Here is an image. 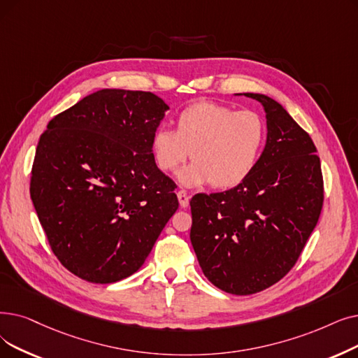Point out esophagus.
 Instances as JSON below:
<instances>
[{"mask_svg":"<svg viewBox=\"0 0 358 358\" xmlns=\"http://www.w3.org/2000/svg\"><path fill=\"white\" fill-rule=\"evenodd\" d=\"M177 197H178V201H180V206L181 208H187L189 206V196H187V193H185L184 190H180L177 193Z\"/></svg>","mask_w":358,"mask_h":358,"instance_id":"34e87169","label":"esophagus"}]
</instances>
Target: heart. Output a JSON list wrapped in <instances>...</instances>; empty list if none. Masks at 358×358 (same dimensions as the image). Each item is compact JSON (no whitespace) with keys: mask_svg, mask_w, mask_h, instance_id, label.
Wrapping results in <instances>:
<instances>
[{"mask_svg":"<svg viewBox=\"0 0 358 358\" xmlns=\"http://www.w3.org/2000/svg\"><path fill=\"white\" fill-rule=\"evenodd\" d=\"M265 137V122L257 113L197 102L177 115L176 131H155L152 149L162 171H174L193 158L194 162L177 174L182 185L210 182L216 189H231L252 174Z\"/></svg>","mask_w":358,"mask_h":358,"instance_id":"heart-1","label":"heart"}]
</instances>
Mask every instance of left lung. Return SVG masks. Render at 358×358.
<instances>
[{"label":"left lung","mask_w":358,"mask_h":358,"mask_svg":"<svg viewBox=\"0 0 358 358\" xmlns=\"http://www.w3.org/2000/svg\"><path fill=\"white\" fill-rule=\"evenodd\" d=\"M266 113L268 137L243 182L190 200V240L205 276L220 289L248 295L282 279L300 257L323 205L320 159L285 108L244 93Z\"/></svg>","instance_id":"1"}]
</instances>
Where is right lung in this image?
Returning a JSON list of instances; mask_svg holds the SVG:
<instances>
[{"mask_svg": "<svg viewBox=\"0 0 358 358\" xmlns=\"http://www.w3.org/2000/svg\"><path fill=\"white\" fill-rule=\"evenodd\" d=\"M168 110L150 92L102 89L55 115L39 138L30 197L61 265L87 282L141 269L178 209L176 182L152 150Z\"/></svg>", "mask_w": 358, "mask_h": 358, "instance_id": "1", "label": "right lung"}]
</instances>
